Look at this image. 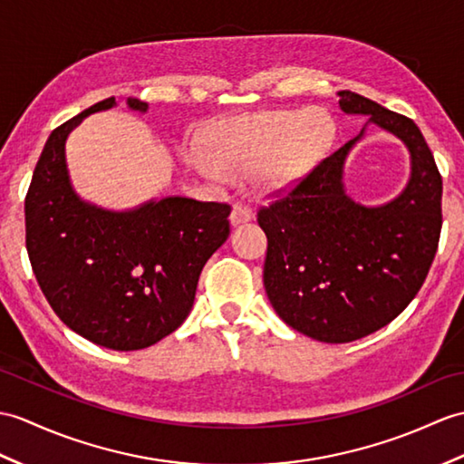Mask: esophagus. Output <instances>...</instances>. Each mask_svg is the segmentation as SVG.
<instances>
[{
	"label": "esophagus",
	"instance_id": "1",
	"mask_svg": "<svg viewBox=\"0 0 464 464\" xmlns=\"http://www.w3.org/2000/svg\"><path fill=\"white\" fill-rule=\"evenodd\" d=\"M251 219H253V211L246 206H243V203H235L231 211V225H241Z\"/></svg>",
	"mask_w": 464,
	"mask_h": 464
}]
</instances>
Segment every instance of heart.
I'll use <instances>...</instances> for the list:
<instances>
[{
	"instance_id": "b5f03b06",
	"label": "heart",
	"mask_w": 464,
	"mask_h": 464,
	"mask_svg": "<svg viewBox=\"0 0 464 464\" xmlns=\"http://www.w3.org/2000/svg\"><path fill=\"white\" fill-rule=\"evenodd\" d=\"M334 132L332 116L320 109L233 116L209 132L206 148L213 164L206 168L233 176L255 171V186L276 196L318 166Z\"/></svg>"
}]
</instances>
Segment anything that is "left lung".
Here are the masks:
<instances>
[{
	"mask_svg": "<svg viewBox=\"0 0 464 464\" xmlns=\"http://www.w3.org/2000/svg\"><path fill=\"white\" fill-rule=\"evenodd\" d=\"M338 96L342 112L370 116L368 124L401 140L411 176L383 206L353 201L342 179L362 128L283 199L258 209L268 300L290 328L326 343L360 340L401 314L425 283L443 225V179L417 124L352 91Z\"/></svg>",
	"mask_w": 464,
	"mask_h": 464,
	"instance_id": "left-lung-1",
	"label": "left lung"
}]
</instances>
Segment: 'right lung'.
I'll return each mask as SVG.
<instances>
[{"label": "right lung", "instance_id": "1", "mask_svg": "<svg viewBox=\"0 0 464 464\" xmlns=\"http://www.w3.org/2000/svg\"><path fill=\"white\" fill-rule=\"evenodd\" d=\"M96 102L51 132L25 198V245L47 303L72 332L99 346H152L188 318L208 258L227 241V203L164 198L111 211L72 189L64 142ZM146 112L148 104L126 101Z\"/></svg>", "mask_w": 464, "mask_h": 464}]
</instances>
